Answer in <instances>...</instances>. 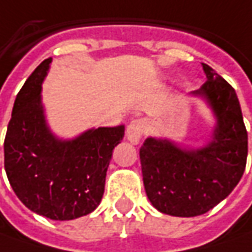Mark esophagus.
Wrapping results in <instances>:
<instances>
[{
    "mask_svg": "<svg viewBox=\"0 0 252 252\" xmlns=\"http://www.w3.org/2000/svg\"><path fill=\"white\" fill-rule=\"evenodd\" d=\"M145 132H146V121L142 119L132 120L126 126V138L133 145L139 143L140 138Z\"/></svg>",
    "mask_w": 252,
    "mask_h": 252,
    "instance_id": "obj_1",
    "label": "esophagus"
}]
</instances>
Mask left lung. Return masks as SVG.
I'll list each match as a JSON object with an SVG mask.
<instances>
[{
	"label": "left lung",
	"mask_w": 252,
	"mask_h": 252,
	"mask_svg": "<svg viewBox=\"0 0 252 252\" xmlns=\"http://www.w3.org/2000/svg\"><path fill=\"white\" fill-rule=\"evenodd\" d=\"M207 81L191 95L201 96L217 117L208 145L186 150L171 140L148 138L140 148L143 185L162 214L197 217L226 198L246 169L248 135L233 87L203 63Z\"/></svg>",
	"instance_id": "8db88e82"
}]
</instances>
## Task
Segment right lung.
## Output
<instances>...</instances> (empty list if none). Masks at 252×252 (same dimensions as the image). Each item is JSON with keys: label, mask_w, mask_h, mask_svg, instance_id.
I'll return each instance as SVG.
<instances>
[{"label": "right lung", "mask_w": 252, "mask_h": 252, "mask_svg": "<svg viewBox=\"0 0 252 252\" xmlns=\"http://www.w3.org/2000/svg\"><path fill=\"white\" fill-rule=\"evenodd\" d=\"M48 58L26 80L12 109L4 142L8 181L23 204L54 220L84 217L103 197L113 149L124 138V126L88 129L76 139H58L48 128L41 84Z\"/></svg>", "instance_id": "1"}]
</instances>
